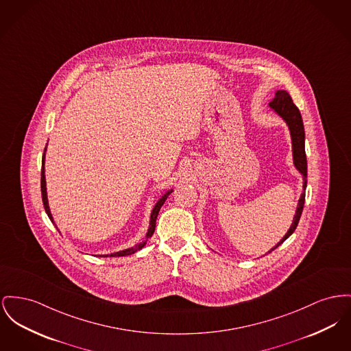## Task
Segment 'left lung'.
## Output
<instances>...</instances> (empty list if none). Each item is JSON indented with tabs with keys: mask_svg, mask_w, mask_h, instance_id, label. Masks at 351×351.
Here are the masks:
<instances>
[{
	"mask_svg": "<svg viewBox=\"0 0 351 351\" xmlns=\"http://www.w3.org/2000/svg\"><path fill=\"white\" fill-rule=\"evenodd\" d=\"M269 106L288 123L290 135H291V143H293V159H294V165L297 169L302 173L304 176V189L306 188V182H308V163H306V154H305V130H304V122L300 110L297 106L293 104L291 97L289 95L285 90H280L276 93L273 101L269 104ZM305 204V192L301 195V199L298 202V206L294 215V220L291 223V227L289 228L288 233L284 236V239L269 250H274L276 247H280L289 236L295 230L298 226L300 217L302 215V209Z\"/></svg>",
	"mask_w": 351,
	"mask_h": 351,
	"instance_id": "obj_1",
	"label": "left lung"
}]
</instances>
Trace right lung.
Segmentation results:
<instances>
[{
  "label": "right lung",
  "mask_w": 351,
  "mask_h": 351,
  "mask_svg": "<svg viewBox=\"0 0 351 351\" xmlns=\"http://www.w3.org/2000/svg\"><path fill=\"white\" fill-rule=\"evenodd\" d=\"M41 193L42 203H43V206H45V210H46V213H47L49 219L53 221V216H51V213H50L49 204H47V195H46V180H45V171H43V160H42L41 171ZM169 193H171V192H167L165 195H163V196L159 199V202H158V203L155 204V206H154V209H152V213H151V220H149V228H148V232H147V234H145V237L143 239V241H142L141 244L135 245V247H128V249L122 250V252H117V253H112V254H110V257H123V256H128V254H132V253H135V252H138L139 249H142V247H145V243H147V240H148V239H151V236H152V234H154V232H155L158 213H159V210H160L162 206L165 204V199L168 197V195H169Z\"/></svg>",
  "instance_id": "right-lung-1"
}]
</instances>
